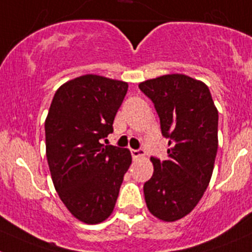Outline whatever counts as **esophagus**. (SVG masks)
<instances>
[{
	"label": "esophagus",
	"instance_id": "1",
	"mask_svg": "<svg viewBox=\"0 0 252 252\" xmlns=\"http://www.w3.org/2000/svg\"><path fill=\"white\" fill-rule=\"evenodd\" d=\"M131 153V157H133V159H139V158H143L144 157V150L143 149H131L130 150Z\"/></svg>",
	"mask_w": 252,
	"mask_h": 252
}]
</instances>
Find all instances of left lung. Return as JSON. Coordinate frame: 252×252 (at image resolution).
<instances>
[{
    "mask_svg": "<svg viewBox=\"0 0 252 252\" xmlns=\"http://www.w3.org/2000/svg\"><path fill=\"white\" fill-rule=\"evenodd\" d=\"M169 138L168 159L150 158L153 176L144 184L150 213L171 222L187 216L210 183L218 152L219 114L204 82L185 74H166L139 84Z\"/></svg>",
    "mask_w": 252,
    "mask_h": 252,
    "instance_id": "1",
    "label": "left lung"
}]
</instances>
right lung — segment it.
<instances>
[{
  "label": "right lung",
  "instance_id": "obj_1",
  "mask_svg": "<svg viewBox=\"0 0 252 252\" xmlns=\"http://www.w3.org/2000/svg\"><path fill=\"white\" fill-rule=\"evenodd\" d=\"M128 83L97 74L65 82L52 99L46 122V155L61 200L84 224L110 216L131 164L126 148L102 144Z\"/></svg>",
  "mask_w": 252,
  "mask_h": 252
}]
</instances>
